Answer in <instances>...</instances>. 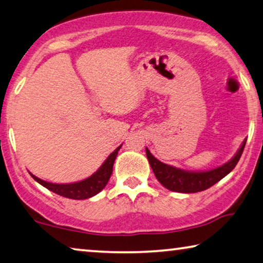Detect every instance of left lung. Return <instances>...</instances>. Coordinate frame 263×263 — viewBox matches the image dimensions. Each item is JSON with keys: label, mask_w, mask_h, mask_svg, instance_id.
<instances>
[{"label": "left lung", "mask_w": 263, "mask_h": 263, "mask_svg": "<svg viewBox=\"0 0 263 263\" xmlns=\"http://www.w3.org/2000/svg\"><path fill=\"white\" fill-rule=\"evenodd\" d=\"M246 145V139L236 152L234 157L226 164L216 167L214 170L206 171V172H187V171L173 167V166L166 165L154 158L151 152L146 147V156L149 165L153 170V173L158 181L166 187V189L173 192H180V193H197V192L205 191L211 186L215 185L216 182L226 177L231 171L235 167L237 161L240 160L241 154L243 152Z\"/></svg>", "instance_id": "obj_1"}]
</instances>
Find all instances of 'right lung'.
<instances>
[{"instance_id":"right-lung-1","label":"right lung","mask_w":263,"mask_h":263,"mask_svg":"<svg viewBox=\"0 0 263 263\" xmlns=\"http://www.w3.org/2000/svg\"><path fill=\"white\" fill-rule=\"evenodd\" d=\"M120 147H122V145L117 147L115 151L107 157V159L104 161V164L99 167L97 172L85 179V180L73 182V184H52V182L42 180V179L35 177L34 174L31 173L30 176L34 178L39 184L44 186L45 189H48L49 191L53 192V193L61 195V197L76 200L89 199L99 193V192L106 186L107 181H109L112 174V168H114L116 157L117 154H118Z\"/></svg>"}]
</instances>
